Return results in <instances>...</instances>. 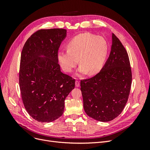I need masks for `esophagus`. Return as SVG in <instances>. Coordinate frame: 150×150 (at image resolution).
I'll return each mask as SVG.
<instances>
[{"mask_svg":"<svg viewBox=\"0 0 150 150\" xmlns=\"http://www.w3.org/2000/svg\"><path fill=\"white\" fill-rule=\"evenodd\" d=\"M75 85H76V87H79V86H80L79 81H76V82H75Z\"/></svg>","mask_w":150,"mask_h":150,"instance_id":"34e87169","label":"esophagus"}]
</instances>
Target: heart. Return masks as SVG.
<instances>
[{"label": "heart", "mask_w": 150, "mask_h": 150, "mask_svg": "<svg viewBox=\"0 0 150 150\" xmlns=\"http://www.w3.org/2000/svg\"><path fill=\"white\" fill-rule=\"evenodd\" d=\"M67 51H61L57 59L62 70L70 73L78 63L81 74H97L101 70L106 59L109 46L101 36L82 33L72 38L67 44Z\"/></svg>", "instance_id": "obj_1"}]
</instances>
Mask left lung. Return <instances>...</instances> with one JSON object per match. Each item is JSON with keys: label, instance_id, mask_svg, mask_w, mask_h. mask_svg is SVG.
<instances>
[{"label": "left lung", "instance_id": "1", "mask_svg": "<svg viewBox=\"0 0 150 150\" xmlns=\"http://www.w3.org/2000/svg\"><path fill=\"white\" fill-rule=\"evenodd\" d=\"M131 81L128 54L112 33L111 52L105 64L96 76L81 81L86 114L102 122L116 118L128 101Z\"/></svg>", "mask_w": 150, "mask_h": 150}]
</instances>
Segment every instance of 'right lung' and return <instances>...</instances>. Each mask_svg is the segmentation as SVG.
I'll return each instance as SVG.
<instances>
[{"mask_svg": "<svg viewBox=\"0 0 150 150\" xmlns=\"http://www.w3.org/2000/svg\"><path fill=\"white\" fill-rule=\"evenodd\" d=\"M66 37L64 29H40L22 49L19 86L26 111L39 122H51L64 112V101L75 79L61 71L57 53ZM44 56V57H42Z\"/></svg>", "mask_w": 150, "mask_h": 150, "instance_id": "add662e5", "label": "right lung"}]
</instances>
